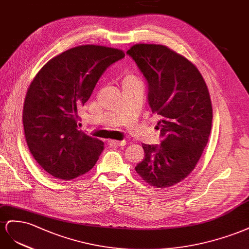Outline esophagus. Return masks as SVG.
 Returning <instances> with one entry per match:
<instances>
[{
	"instance_id": "34e87169",
	"label": "esophagus",
	"mask_w": 249,
	"mask_h": 249,
	"mask_svg": "<svg viewBox=\"0 0 249 249\" xmlns=\"http://www.w3.org/2000/svg\"><path fill=\"white\" fill-rule=\"evenodd\" d=\"M109 145H113V146H125L126 145V141H116V140H109L108 141Z\"/></svg>"
}]
</instances>
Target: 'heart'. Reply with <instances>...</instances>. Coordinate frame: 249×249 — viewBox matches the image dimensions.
<instances>
[{
  "label": "heart",
  "instance_id": "obj_1",
  "mask_svg": "<svg viewBox=\"0 0 249 249\" xmlns=\"http://www.w3.org/2000/svg\"><path fill=\"white\" fill-rule=\"evenodd\" d=\"M134 80H138L134 76H127L125 79H124V82H126V81H134Z\"/></svg>",
  "mask_w": 249,
  "mask_h": 249
}]
</instances>
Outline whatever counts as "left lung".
I'll list each match as a JSON object with an SVG mask.
<instances>
[{
    "label": "left lung",
    "instance_id": "left-lung-1",
    "mask_svg": "<svg viewBox=\"0 0 249 249\" xmlns=\"http://www.w3.org/2000/svg\"><path fill=\"white\" fill-rule=\"evenodd\" d=\"M127 54L148 82V102L159 115L160 146L143 144L136 171L154 188L180 182L193 171L207 146L213 107L202 75L184 56L162 45L137 44Z\"/></svg>",
    "mask_w": 249,
    "mask_h": 249
}]
</instances>
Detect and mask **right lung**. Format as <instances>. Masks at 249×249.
<instances>
[{
	"label": "right lung",
	"mask_w": 249,
	"mask_h": 249,
	"mask_svg": "<svg viewBox=\"0 0 249 249\" xmlns=\"http://www.w3.org/2000/svg\"><path fill=\"white\" fill-rule=\"evenodd\" d=\"M124 56L116 48L78 46L50 59L33 78L24 102L25 137L35 160L55 178L85 174L103 151L102 141L78 130L77 108L104 71Z\"/></svg>",
	"instance_id": "1"
}]
</instances>
